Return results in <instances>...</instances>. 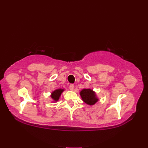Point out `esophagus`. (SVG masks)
Wrapping results in <instances>:
<instances>
[{"label": "esophagus", "mask_w": 148, "mask_h": 148, "mask_svg": "<svg viewBox=\"0 0 148 148\" xmlns=\"http://www.w3.org/2000/svg\"><path fill=\"white\" fill-rule=\"evenodd\" d=\"M74 88V85L73 84H71L70 86H69V89H70L71 90H73Z\"/></svg>", "instance_id": "obj_1"}]
</instances>
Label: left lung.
<instances>
[{"mask_svg":"<svg viewBox=\"0 0 148 148\" xmlns=\"http://www.w3.org/2000/svg\"><path fill=\"white\" fill-rule=\"evenodd\" d=\"M80 95L83 101L88 105H93L98 101L95 93L91 89H83L81 91Z\"/></svg>","mask_w":148,"mask_h":148,"instance_id":"obj_1","label":"left lung"}]
</instances>
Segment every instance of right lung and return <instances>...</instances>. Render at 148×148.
<instances>
[{"label":"right lung","mask_w":148,"mask_h":148,"mask_svg":"<svg viewBox=\"0 0 148 148\" xmlns=\"http://www.w3.org/2000/svg\"><path fill=\"white\" fill-rule=\"evenodd\" d=\"M63 92H64V89L56 90L54 91V92H52L51 97L55 100V101H57V100H58L60 97L61 94Z\"/></svg>","instance_id":"right-lung-1"}]
</instances>
